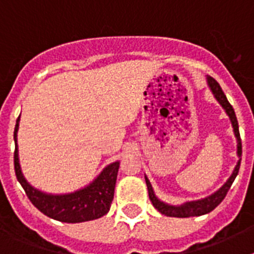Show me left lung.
<instances>
[{"label": "left lung", "instance_id": "8db88e82", "mask_svg": "<svg viewBox=\"0 0 254 254\" xmlns=\"http://www.w3.org/2000/svg\"><path fill=\"white\" fill-rule=\"evenodd\" d=\"M207 84L208 87L211 89L212 94H214L215 99L219 102V104L224 108V111L226 112V114L230 118V122H232L233 129H234V134L235 137H237V154L239 156V160H238L237 167L234 168L233 170V174L230 176V178L226 181L225 185L223 187L217 190L215 193H212L211 196L205 197L202 199H197V201H190V202H186L183 205L179 206H173V205H168V203L163 202L158 197L155 196L154 190L151 187V183L147 179V177L145 176V181H146V186H147V190H149V197L150 201L152 202L154 207L161 212L163 215H167V216L170 217H192V216H201V215H205L211 212V211L214 210L215 207L221 203L224 198H225L226 193H228V190H230L232 187L233 182H234L235 177L238 176V172H239V167H241V156H242V140H241V134H239V126H238V121H237V116H235V112L233 109V107L230 105V103L228 102L226 99L225 94H224L223 89L220 87L219 82L215 80V78L210 77L207 76Z\"/></svg>", "mask_w": 254, "mask_h": 254}]
</instances>
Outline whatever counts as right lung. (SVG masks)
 Masks as SVG:
<instances>
[{
	"mask_svg": "<svg viewBox=\"0 0 254 254\" xmlns=\"http://www.w3.org/2000/svg\"><path fill=\"white\" fill-rule=\"evenodd\" d=\"M20 117L16 120L13 131L15 152L13 164L16 178L25 190L26 196L31 203L44 215L51 219L62 223H84L90 220L99 219L107 214L113 201L114 187H116L117 174L120 168V161H114L103 169L90 185L72 193L51 194L44 193L30 186L24 178L19 163V150H17V129H19Z\"/></svg>",
	"mask_w": 254,
	"mask_h": 254,
	"instance_id": "add662e5",
	"label": "right lung"
}]
</instances>
